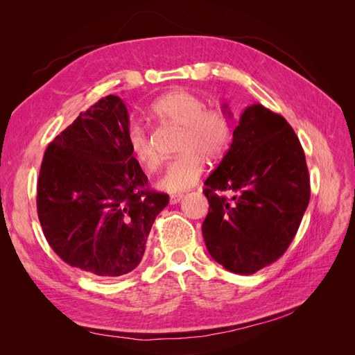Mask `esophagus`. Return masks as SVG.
Here are the masks:
<instances>
[{
	"mask_svg": "<svg viewBox=\"0 0 355 355\" xmlns=\"http://www.w3.org/2000/svg\"><path fill=\"white\" fill-rule=\"evenodd\" d=\"M184 200V194H175V196H170V204H178L179 201Z\"/></svg>",
	"mask_w": 355,
	"mask_h": 355,
	"instance_id": "obj_1",
	"label": "esophagus"
}]
</instances>
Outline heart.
<instances>
[{
  "instance_id": "obj_1",
  "label": "heart",
  "mask_w": 355,
  "mask_h": 355,
  "mask_svg": "<svg viewBox=\"0 0 355 355\" xmlns=\"http://www.w3.org/2000/svg\"><path fill=\"white\" fill-rule=\"evenodd\" d=\"M153 114L159 120L184 128L178 151L182 154L168 163L157 187L168 194L184 192L198 184L204 173V158L216 163L228 153L232 142V124L228 115L216 108H206L198 96L185 90L164 94L154 102ZM132 157L142 167L153 170L159 164L157 149L141 127L127 135Z\"/></svg>"
}]
</instances>
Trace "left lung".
<instances>
[{
  "instance_id": "obj_1",
  "label": "left lung",
  "mask_w": 355,
  "mask_h": 355,
  "mask_svg": "<svg viewBox=\"0 0 355 355\" xmlns=\"http://www.w3.org/2000/svg\"><path fill=\"white\" fill-rule=\"evenodd\" d=\"M232 137L204 182L209 213L201 230L214 261L250 275L283 256L295 239L309 202V176L293 128L261 103L240 114ZM222 190L233 197L219 196Z\"/></svg>"
}]
</instances>
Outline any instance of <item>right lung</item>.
I'll list each match as a JSON object with an SVG mask.
<instances>
[{
	"instance_id": "right-lung-1",
	"label": "right lung",
	"mask_w": 355,
	"mask_h": 355,
	"mask_svg": "<svg viewBox=\"0 0 355 355\" xmlns=\"http://www.w3.org/2000/svg\"><path fill=\"white\" fill-rule=\"evenodd\" d=\"M128 112L106 96L81 112L42 158L37 210L42 232L63 262L103 278L141 263L149 231L168 196L148 188L128 149Z\"/></svg>"
}]
</instances>
